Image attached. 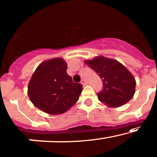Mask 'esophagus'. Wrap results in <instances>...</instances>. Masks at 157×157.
I'll return each instance as SVG.
<instances>
[{
	"label": "esophagus",
	"mask_w": 157,
	"mask_h": 157,
	"mask_svg": "<svg viewBox=\"0 0 157 157\" xmlns=\"http://www.w3.org/2000/svg\"><path fill=\"white\" fill-rule=\"evenodd\" d=\"M81 83H82L83 86H86V84H87L86 80H84V79H82V80H81Z\"/></svg>",
	"instance_id": "obj_1"
}]
</instances>
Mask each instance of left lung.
Here are the masks:
<instances>
[{
  "mask_svg": "<svg viewBox=\"0 0 157 157\" xmlns=\"http://www.w3.org/2000/svg\"><path fill=\"white\" fill-rule=\"evenodd\" d=\"M86 63L102 79L103 89L98 100L110 107H118L128 102L135 93L136 80L130 71L117 60L98 56Z\"/></svg>",
  "mask_w": 157,
  "mask_h": 157,
  "instance_id": "1",
  "label": "left lung"
}]
</instances>
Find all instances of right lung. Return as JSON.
I'll return each instance as SVG.
<instances>
[{
	"mask_svg": "<svg viewBox=\"0 0 157 157\" xmlns=\"http://www.w3.org/2000/svg\"><path fill=\"white\" fill-rule=\"evenodd\" d=\"M67 63L62 58L44 62L38 66L28 85V96L34 106L44 113H65L78 101L82 85L67 74Z\"/></svg>",
	"mask_w": 157,
	"mask_h": 157,
	"instance_id": "obj_1",
	"label": "right lung"
}]
</instances>
